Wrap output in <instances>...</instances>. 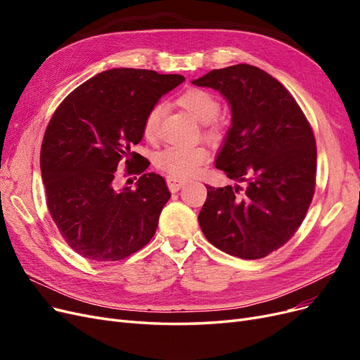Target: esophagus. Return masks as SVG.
<instances>
[{
    "mask_svg": "<svg viewBox=\"0 0 360 360\" xmlns=\"http://www.w3.org/2000/svg\"><path fill=\"white\" fill-rule=\"evenodd\" d=\"M167 183H168V188H169V191L171 192H177L184 183V180H180V179H176V177H167Z\"/></svg>",
    "mask_w": 360,
    "mask_h": 360,
    "instance_id": "34e87169",
    "label": "esophagus"
}]
</instances>
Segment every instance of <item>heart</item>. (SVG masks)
Wrapping results in <instances>:
<instances>
[{
    "label": "heart",
    "mask_w": 360,
    "mask_h": 360,
    "mask_svg": "<svg viewBox=\"0 0 360 360\" xmlns=\"http://www.w3.org/2000/svg\"><path fill=\"white\" fill-rule=\"evenodd\" d=\"M177 103L198 122L205 123L207 135L217 136L221 134L219 124L214 122L219 114V102L212 93L201 89H189L179 96ZM162 114V105H155L147 112L143 123V132L147 139H156ZM207 159H209V151L202 146H169L155 156V165L171 177L188 179L200 171Z\"/></svg>",
    "instance_id": "b5f03b06"
}]
</instances>
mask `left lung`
I'll use <instances>...</instances> for the list:
<instances>
[{"label": "left lung", "mask_w": 360, "mask_h": 360, "mask_svg": "<svg viewBox=\"0 0 360 360\" xmlns=\"http://www.w3.org/2000/svg\"><path fill=\"white\" fill-rule=\"evenodd\" d=\"M192 84L230 103L231 127L214 167L237 181L234 188L207 184L201 230L226 254L264 258L290 240L309 209L317 171L312 129L285 86L255 66L212 70Z\"/></svg>", "instance_id": "obj_1"}]
</instances>
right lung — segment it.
<instances>
[{"instance_id": "right-lung-1", "label": "right lung", "mask_w": 360, "mask_h": 360, "mask_svg": "<svg viewBox=\"0 0 360 360\" xmlns=\"http://www.w3.org/2000/svg\"><path fill=\"white\" fill-rule=\"evenodd\" d=\"M184 81L181 75L111 69L73 90L53 112L40 150L48 209L60 234L79 255L118 261L155 236L171 193L148 160L132 151L147 112ZM141 173L136 189L113 188L117 163Z\"/></svg>"}]
</instances>
